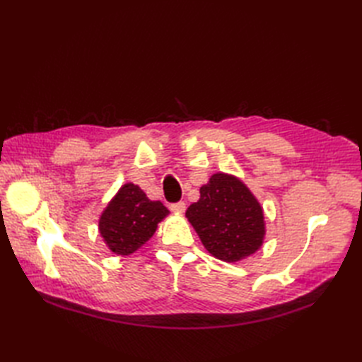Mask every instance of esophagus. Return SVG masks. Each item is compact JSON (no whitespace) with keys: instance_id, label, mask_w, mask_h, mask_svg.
<instances>
[{"instance_id":"34e87169","label":"esophagus","mask_w":362,"mask_h":362,"mask_svg":"<svg viewBox=\"0 0 362 362\" xmlns=\"http://www.w3.org/2000/svg\"><path fill=\"white\" fill-rule=\"evenodd\" d=\"M170 210H172L173 213H177V214H182V213L185 211V204H184V202L172 204V205H170Z\"/></svg>"}]
</instances>
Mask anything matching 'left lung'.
Masks as SVG:
<instances>
[{"mask_svg":"<svg viewBox=\"0 0 362 362\" xmlns=\"http://www.w3.org/2000/svg\"><path fill=\"white\" fill-rule=\"evenodd\" d=\"M185 217L204 247L225 262L242 261L264 243V211L247 185L234 175L217 172L201 187Z\"/></svg>","mask_w":362,"mask_h":362,"instance_id":"left-lung-1","label":"left lung"}]
</instances>
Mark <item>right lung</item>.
Returning <instances> with one entry per match:
<instances>
[{
    "label": "right lung",
    "instance_id": "add662e5",
    "mask_svg": "<svg viewBox=\"0 0 362 362\" xmlns=\"http://www.w3.org/2000/svg\"><path fill=\"white\" fill-rule=\"evenodd\" d=\"M168 216L160 201H151L139 185L127 182L104 208L98 229L113 254L127 257L144 246Z\"/></svg>",
    "mask_w": 362,
    "mask_h": 362
}]
</instances>
